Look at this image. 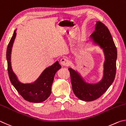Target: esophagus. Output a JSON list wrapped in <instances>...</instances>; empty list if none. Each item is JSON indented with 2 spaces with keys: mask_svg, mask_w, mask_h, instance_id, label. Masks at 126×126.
<instances>
[{
  "mask_svg": "<svg viewBox=\"0 0 126 126\" xmlns=\"http://www.w3.org/2000/svg\"><path fill=\"white\" fill-rule=\"evenodd\" d=\"M60 63L62 65L64 66H67L70 64V62L67 58H66V57H63L60 60Z\"/></svg>",
  "mask_w": 126,
  "mask_h": 126,
  "instance_id": "1",
  "label": "esophagus"
}]
</instances>
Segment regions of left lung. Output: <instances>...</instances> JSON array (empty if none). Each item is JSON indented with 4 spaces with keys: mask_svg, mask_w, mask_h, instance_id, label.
<instances>
[{
    "mask_svg": "<svg viewBox=\"0 0 126 126\" xmlns=\"http://www.w3.org/2000/svg\"><path fill=\"white\" fill-rule=\"evenodd\" d=\"M94 41L103 48L105 55L104 76L96 85L86 83L81 76L69 68L72 90L76 97L81 100L91 101L102 95L111 85L115 78L117 51L109 29L101 21H97L95 30L91 34Z\"/></svg>",
    "mask_w": 126,
    "mask_h": 126,
    "instance_id": "left-lung-1",
    "label": "left lung"
}]
</instances>
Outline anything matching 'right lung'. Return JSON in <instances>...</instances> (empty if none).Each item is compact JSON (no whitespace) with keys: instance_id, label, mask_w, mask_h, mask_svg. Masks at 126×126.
Masks as SVG:
<instances>
[{"instance_id":"add662e5","label":"right lung","mask_w":126,"mask_h":126,"mask_svg":"<svg viewBox=\"0 0 126 126\" xmlns=\"http://www.w3.org/2000/svg\"><path fill=\"white\" fill-rule=\"evenodd\" d=\"M16 31L8 45L6 50V59L8 62V71L12 85L19 94L25 100L30 102L39 103L43 102L50 96L51 92V86L56 72L61 68V65L57 61L52 66L46 69L36 82L32 84H23L17 80L13 72L10 63L11 51L13 42L16 36Z\"/></svg>"}]
</instances>
